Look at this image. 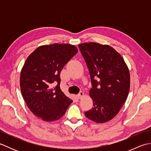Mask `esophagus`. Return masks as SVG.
Returning a JSON list of instances; mask_svg holds the SVG:
<instances>
[{"instance_id": "obj_1", "label": "esophagus", "mask_w": 151, "mask_h": 151, "mask_svg": "<svg viewBox=\"0 0 151 151\" xmlns=\"http://www.w3.org/2000/svg\"><path fill=\"white\" fill-rule=\"evenodd\" d=\"M84 92H82V91H81L77 95V97H78V99H82L83 97H84Z\"/></svg>"}]
</instances>
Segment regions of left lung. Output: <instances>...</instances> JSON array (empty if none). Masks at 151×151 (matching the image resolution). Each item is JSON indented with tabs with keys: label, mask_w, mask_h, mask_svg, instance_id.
<instances>
[{
	"label": "left lung",
	"mask_w": 151,
	"mask_h": 151,
	"mask_svg": "<svg viewBox=\"0 0 151 151\" xmlns=\"http://www.w3.org/2000/svg\"><path fill=\"white\" fill-rule=\"evenodd\" d=\"M90 75L89 95L93 107L85 112L89 119L105 123L116 115L129 93L130 78L126 63L114 48L97 43L78 45Z\"/></svg>",
	"instance_id": "1"
}]
</instances>
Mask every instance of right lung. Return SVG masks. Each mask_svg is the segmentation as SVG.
I'll return each instance as SVG.
<instances>
[{"mask_svg": "<svg viewBox=\"0 0 151 151\" xmlns=\"http://www.w3.org/2000/svg\"><path fill=\"white\" fill-rule=\"evenodd\" d=\"M78 52L75 46L54 43L40 46L30 54L20 76L21 93L28 107L45 121L59 119L73 100L60 87V73L64 65ZM57 83L53 87V83Z\"/></svg>", "mask_w": 151, "mask_h": 151, "instance_id": "add662e5", "label": "right lung"}]
</instances>
